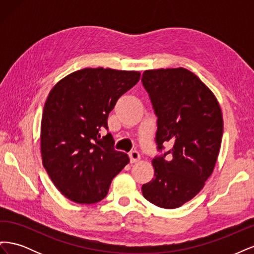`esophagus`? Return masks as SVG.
<instances>
[{
	"instance_id": "34e87169",
	"label": "esophagus",
	"mask_w": 254,
	"mask_h": 254,
	"mask_svg": "<svg viewBox=\"0 0 254 254\" xmlns=\"http://www.w3.org/2000/svg\"><path fill=\"white\" fill-rule=\"evenodd\" d=\"M129 157H130V162L131 163H135V162H139L140 159H141V156L139 151L136 150H132L131 152L129 153Z\"/></svg>"
}]
</instances>
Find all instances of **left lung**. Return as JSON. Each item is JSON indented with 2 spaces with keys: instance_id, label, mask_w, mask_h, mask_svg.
<instances>
[{
  "instance_id": "obj_1",
  "label": "left lung",
  "mask_w": 254,
  "mask_h": 254,
  "mask_svg": "<svg viewBox=\"0 0 254 254\" xmlns=\"http://www.w3.org/2000/svg\"><path fill=\"white\" fill-rule=\"evenodd\" d=\"M158 117V149L153 178L142 186L145 199L162 209H177L193 199L212 175L220 149L224 121L217 98L183 67L147 70L142 75Z\"/></svg>"
}]
</instances>
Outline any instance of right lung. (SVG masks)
<instances>
[{
    "mask_svg": "<svg viewBox=\"0 0 254 254\" xmlns=\"http://www.w3.org/2000/svg\"><path fill=\"white\" fill-rule=\"evenodd\" d=\"M136 71L86 67L59 80L44 104L40 129L42 163L59 191L82 204L108 194L112 179L128 162L113 148L108 115L118 99L140 80Z\"/></svg>",
    "mask_w": 254,
    "mask_h": 254,
    "instance_id": "obj_1",
    "label": "right lung"
}]
</instances>
